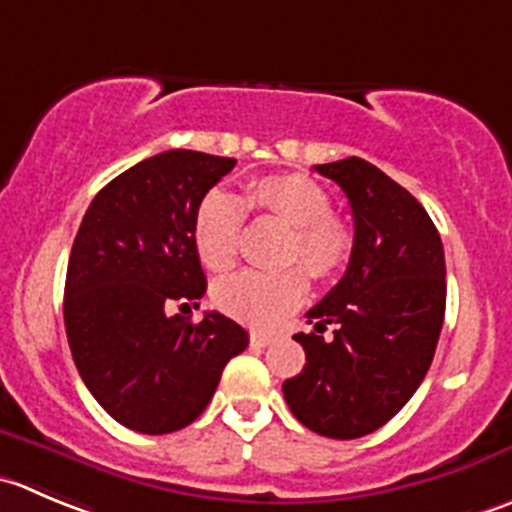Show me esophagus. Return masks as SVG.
I'll return each instance as SVG.
<instances>
[{"mask_svg":"<svg viewBox=\"0 0 512 512\" xmlns=\"http://www.w3.org/2000/svg\"><path fill=\"white\" fill-rule=\"evenodd\" d=\"M250 342H252V345H255V347H267V345H272V342H275V335H272V332L252 330Z\"/></svg>","mask_w":512,"mask_h":512,"instance_id":"esophagus-1","label":"esophagus"}]
</instances>
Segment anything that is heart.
Wrapping results in <instances>:
<instances>
[{
    "label": "heart",
    "instance_id": "b5f03b06",
    "mask_svg": "<svg viewBox=\"0 0 512 512\" xmlns=\"http://www.w3.org/2000/svg\"><path fill=\"white\" fill-rule=\"evenodd\" d=\"M245 212L272 217L290 227L282 262H297L317 282H330L350 265L355 232L345 217L332 212L322 185L305 175H270L252 182L242 197L212 190L202 197L192 220L197 257L210 272H227L237 262ZM307 297L300 267L277 272L247 270L215 287V302L225 315L252 327H272L295 312Z\"/></svg>",
    "mask_w": 512,
    "mask_h": 512
}]
</instances>
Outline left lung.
I'll return each instance as SVG.
<instances>
[{"instance_id":"1","label":"left lung","mask_w":512,"mask_h":512,"mask_svg":"<svg viewBox=\"0 0 512 512\" xmlns=\"http://www.w3.org/2000/svg\"><path fill=\"white\" fill-rule=\"evenodd\" d=\"M315 170L345 192L355 250L307 312L315 330L295 335L307 362L282 393L312 433L352 440L398 415L428 375L445 317V252L425 207L375 165L347 157Z\"/></svg>"}]
</instances>
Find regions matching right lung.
Here are the masks:
<instances>
[{
    "label": "right lung",
    "mask_w": 512,
    "mask_h": 512,
    "mask_svg": "<svg viewBox=\"0 0 512 512\" xmlns=\"http://www.w3.org/2000/svg\"><path fill=\"white\" fill-rule=\"evenodd\" d=\"M232 157L170 150L104 185L74 237L64 282V330L74 365L124 428L165 435L210 405L222 370L247 347L245 327L200 307L207 280L192 242L202 197Z\"/></svg>",
    "instance_id": "obj_1"
}]
</instances>
